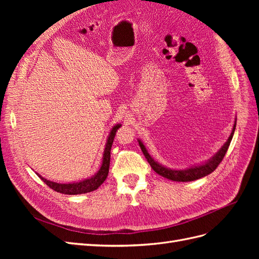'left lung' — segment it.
<instances>
[{"mask_svg":"<svg viewBox=\"0 0 259 259\" xmlns=\"http://www.w3.org/2000/svg\"><path fill=\"white\" fill-rule=\"evenodd\" d=\"M236 125H237V117L236 121H234L233 127H232V132L230 136L227 139V142L223 145V147L219 149V150L211 156L210 159H208L207 161L203 162L201 164H195V165H192L190 167H187L184 169H171L169 167H166L162 165L159 162H156L152 156L149 154L146 146L143 144V142L140 139H138V144L140 149L145 155V158L147 159L148 163L150 164V166L152 167V169L155 171L156 174L161 175L162 177H165L169 180H174V182H193V180L200 179L204 176H207L208 174H210L211 171H214L216 169V167L219 165L224 159V156L228 150L229 145L231 143V139L233 137L234 131H236Z\"/></svg>","mask_w":259,"mask_h":259,"instance_id":"left-lung-1","label":"left lung"}]
</instances>
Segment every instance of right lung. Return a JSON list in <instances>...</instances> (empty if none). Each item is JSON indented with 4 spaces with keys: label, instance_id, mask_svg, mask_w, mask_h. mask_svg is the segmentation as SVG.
<instances>
[{
    "label": "right lung",
    "instance_id": "right-lung-1",
    "mask_svg": "<svg viewBox=\"0 0 259 259\" xmlns=\"http://www.w3.org/2000/svg\"><path fill=\"white\" fill-rule=\"evenodd\" d=\"M121 126H122L121 124H115L114 126L111 128L110 133H109L107 142H106V146H105L104 154H103V162H101V165L95 175H93L92 177H89L86 179L80 180V182L68 183V184L54 183V182H51V180H49V179L42 177L40 174L36 173V175L40 177L50 188H52L53 190L60 192V193H64V194H82V193H88V192H92L94 190L98 189V187L105 182L107 176H108L109 166H110L111 147L113 144L115 133Z\"/></svg>",
    "mask_w": 259,
    "mask_h": 259
}]
</instances>
